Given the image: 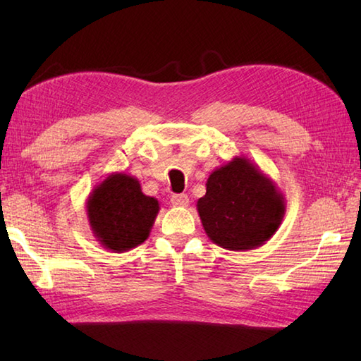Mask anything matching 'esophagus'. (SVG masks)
Listing matches in <instances>:
<instances>
[{
  "instance_id": "1",
  "label": "esophagus",
  "mask_w": 361,
  "mask_h": 361,
  "mask_svg": "<svg viewBox=\"0 0 361 361\" xmlns=\"http://www.w3.org/2000/svg\"><path fill=\"white\" fill-rule=\"evenodd\" d=\"M171 202L173 206H178V208H185V206L189 204V197L186 194H175L172 195Z\"/></svg>"
}]
</instances>
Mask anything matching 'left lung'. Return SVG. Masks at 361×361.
<instances>
[{"label": "left lung", "instance_id": "8db88e82", "mask_svg": "<svg viewBox=\"0 0 361 361\" xmlns=\"http://www.w3.org/2000/svg\"><path fill=\"white\" fill-rule=\"evenodd\" d=\"M197 211L204 233L219 247L248 251L270 240L286 214V198L274 181L245 157L217 167Z\"/></svg>", "mask_w": 361, "mask_h": 361}]
</instances>
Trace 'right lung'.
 Here are the masks:
<instances>
[{
    "label": "right lung",
    "mask_w": 361,
    "mask_h": 361,
    "mask_svg": "<svg viewBox=\"0 0 361 361\" xmlns=\"http://www.w3.org/2000/svg\"><path fill=\"white\" fill-rule=\"evenodd\" d=\"M158 212L157 198L142 194L137 178L124 172L110 173L87 198L91 231L113 252L136 248L147 239Z\"/></svg>",
    "instance_id": "add662e5"
}]
</instances>
